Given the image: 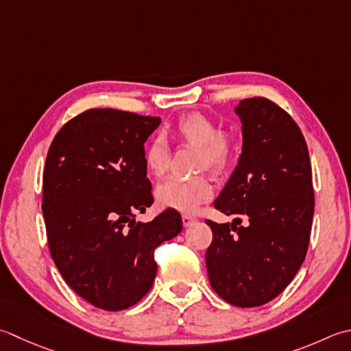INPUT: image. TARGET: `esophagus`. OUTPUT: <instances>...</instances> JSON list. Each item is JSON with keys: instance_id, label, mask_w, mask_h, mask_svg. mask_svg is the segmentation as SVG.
Wrapping results in <instances>:
<instances>
[{"instance_id": "34e87169", "label": "esophagus", "mask_w": 351, "mask_h": 351, "mask_svg": "<svg viewBox=\"0 0 351 351\" xmlns=\"http://www.w3.org/2000/svg\"><path fill=\"white\" fill-rule=\"evenodd\" d=\"M195 222H196L195 217H191L189 215H182V225L185 226V228H187V226H191Z\"/></svg>"}]
</instances>
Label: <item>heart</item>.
<instances>
[{
  "instance_id": "heart-1",
  "label": "heart",
  "mask_w": 351,
  "mask_h": 351,
  "mask_svg": "<svg viewBox=\"0 0 351 351\" xmlns=\"http://www.w3.org/2000/svg\"><path fill=\"white\" fill-rule=\"evenodd\" d=\"M171 134L178 141L197 147V170L207 169L219 173L228 166L234 152V141L231 135L219 130L215 121L199 112L180 117L171 126ZM169 156L170 152L166 140L162 136H154L144 147V166L150 175L161 178L167 171ZM155 197L164 208L195 213L213 197V185L204 175L191 178L171 176L158 185Z\"/></svg>"
}]
</instances>
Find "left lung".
<instances>
[{"label":"left lung","instance_id":"1","mask_svg":"<svg viewBox=\"0 0 351 351\" xmlns=\"http://www.w3.org/2000/svg\"><path fill=\"white\" fill-rule=\"evenodd\" d=\"M236 114L242 154L215 201L234 221H207L213 242L205 262L219 297L257 307L283 292L304 262L315 207L312 167L304 136L285 109L252 97Z\"/></svg>","mask_w":351,"mask_h":351}]
</instances>
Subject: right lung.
<instances>
[{"instance_id":"right-lung-1","label":"right lung","mask_w":351,"mask_h":351,"mask_svg":"<svg viewBox=\"0 0 351 351\" xmlns=\"http://www.w3.org/2000/svg\"><path fill=\"white\" fill-rule=\"evenodd\" d=\"M160 117L88 109L54 136L44 167L48 248L71 289L103 311L138 303L154 285L158 245L182 230L176 210L135 221L154 204L144 143Z\"/></svg>"}]
</instances>
